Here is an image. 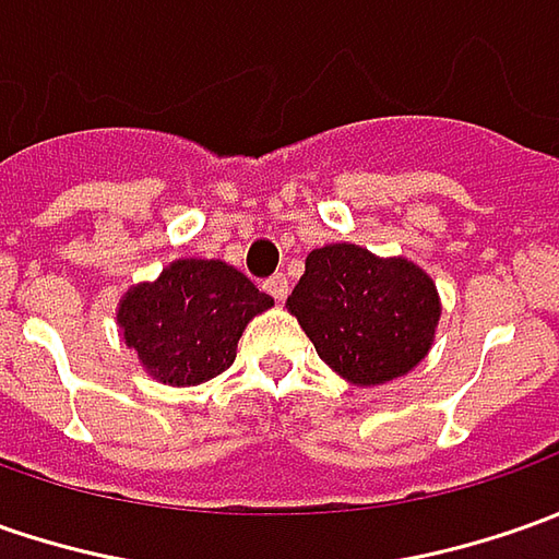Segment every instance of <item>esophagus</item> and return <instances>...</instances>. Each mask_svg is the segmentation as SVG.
Masks as SVG:
<instances>
[{
    "mask_svg": "<svg viewBox=\"0 0 559 559\" xmlns=\"http://www.w3.org/2000/svg\"><path fill=\"white\" fill-rule=\"evenodd\" d=\"M262 287H265V294H269V297L278 299V302L287 297V278H284V275H272V278L265 281Z\"/></svg>",
    "mask_w": 559,
    "mask_h": 559,
    "instance_id": "obj_1",
    "label": "esophagus"
}]
</instances>
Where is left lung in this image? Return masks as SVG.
<instances>
[{"instance_id": "left-lung-1", "label": "left lung", "mask_w": 559, "mask_h": 559, "mask_svg": "<svg viewBox=\"0 0 559 559\" xmlns=\"http://www.w3.org/2000/svg\"><path fill=\"white\" fill-rule=\"evenodd\" d=\"M287 309L321 361L358 386L408 374L430 353L442 316L433 278L420 265L380 260L356 243L312 250Z\"/></svg>"}]
</instances>
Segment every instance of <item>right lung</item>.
<instances>
[{"mask_svg": "<svg viewBox=\"0 0 559 559\" xmlns=\"http://www.w3.org/2000/svg\"><path fill=\"white\" fill-rule=\"evenodd\" d=\"M272 306L275 299L235 265L176 260L157 281L126 290L117 324L154 380L198 386L235 361L243 328Z\"/></svg>", "mask_w": 559, "mask_h": 559, "instance_id": "1", "label": "right lung"}]
</instances>
